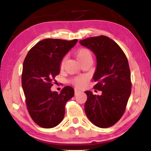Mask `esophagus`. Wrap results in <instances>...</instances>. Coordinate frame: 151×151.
Masks as SVG:
<instances>
[{
  "label": "esophagus",
  "instance_id": "esophagus-1",
  "mask_svg": "<svg viewBox=\"0 0 151 151\" xmlns=\"http://www.w3.org/2000/svg\"><path fill=\"white\" fill-rule=\"evenodd\" d=\"M81 90H79L78 88H75V94H78V93H81Z\"/></svg>",
  "mask_w": 151,
  "mask_h": 151
}]
</instances>
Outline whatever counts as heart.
Wrapping results in <instances>:
<instances>
[{"label": "heart", "mask_w": 151, "mask_h": 151, "mask_svg": "<svg viewBox=\"0 0 151 151\" xmlns=\"http://www.w3.org/2000/svg\"><path fill=\"white\" fill-rule=\"evenodd\" d=\"M76 57L77 59L79 60V62L82 63L83 61L88 59H92L91 53L88 50L86 49V48H81V49L78 50L76 52ZM66 60V58H64L61 61L60 63V67L62 68L64 66ZM86 81V79L84 77H76L74 78L73 80V83L75 86H78V87H82L85 85Z\"/></svg>", "instance_id": "obj_1"}]
</instances>
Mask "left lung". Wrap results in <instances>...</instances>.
<instances>
[{
    "label": "left lung",
    "instance_id": "1",
    "mask_svg": "<svg viewBox=\"0 0 151 151\" xmlns=\"http://www.w3.org/2000/svg\"><path fill=\"white\" fill-rule=\"evenodd\" d=\"M79 43L90 49L96 58L94 88L101 95L85 91L86 115L100 128L112 126L121 118L131 93V72L127 57L121 47L105 36L90 37Z\"/></svg>",
    "mask_w": 151,
    "mask_h": 151
}]
</instances>
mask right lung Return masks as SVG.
<instances>
[{
  "label": "right lung",
  "mask_w": 151,
  "mask_h": 151,
  "mask_svg": "<svg viewBox=\"0 0 151 151\" xmlns=\"http://www.w3.org/2000/svg\"><path fill=\"white\" fill-rule=\"evenodd\" d=\"M47 39L37 43L24 60L22 74L27 109L36 124L45 129L55 127L65 116V104L75 94L66 86L60 94L51 91L52 81L60 73L63 57L77 42Z\"/></svg>",
  "instance_id": "right-lung-1"
}]
</instances>
